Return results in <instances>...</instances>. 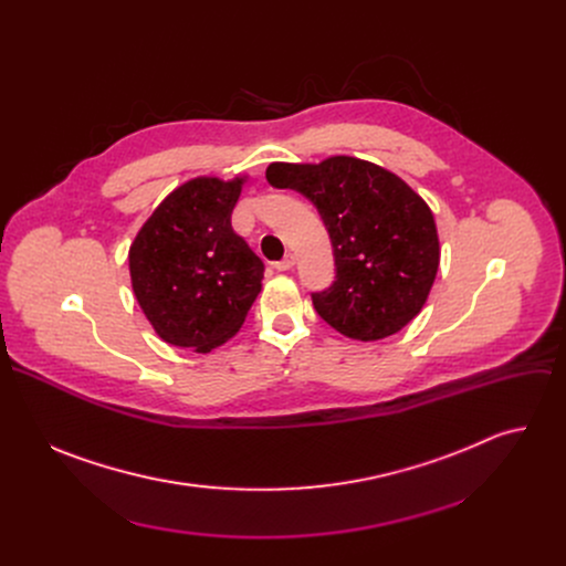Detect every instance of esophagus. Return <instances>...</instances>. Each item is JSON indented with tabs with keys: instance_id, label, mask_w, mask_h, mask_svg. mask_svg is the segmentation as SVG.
Wrapping results in <instances>:
<instances>
[{
	"instance_id": "obj_1",
	"label": "esophagus",
	"mask_w": 566,
	"mask_h": 566,
	"mask_svg": "<svg viewBox=\"0 0 566 566\" xmlns=\"http://www.w3.org/2000/svg\"><path fill=\"white\" fill-rule=\"evenodd\" d=\"M295 266V255L293 253H289L282 262H275V269L277 271H291Z\"/></svg>"
}]
</instances>
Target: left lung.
<instances>
[{
  "label": "left lung",
  "mask_w": 566,
  "mask_h": 566,
  "mask_svg": "<svg viewBox=\"0 0 566 566\" xmlns=\"http://www.w3.org/2000/svg\"><path fill=\"white\" fill-rule=\"evenodd\" d=\"M266 179L304 195L327 226L336 282L311 295L327 325L371 343L398 334L419 315L441 251L430 206L406 181L354 156L271 164Z\"/></svg>",
  "instance_id": "1"
}]
</instances>
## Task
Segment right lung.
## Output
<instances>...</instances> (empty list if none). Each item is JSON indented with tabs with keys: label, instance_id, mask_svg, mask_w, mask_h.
I'll use <instances>...</instances> for the list:
<instances>
[{
	"label": "right lung",
	"instance_id": "1",
	"mask_svg": "<svg viewBox=\"0 0 566 566\" xmlns=\"http://www.w3.org/2000/svg\"><path fill=\"white\" fill-rule=\"evenodd\" d=\"M247 177L172 190L129 247L134 295L166 343L208 354L230 340L262 291L264 264L230 223Z\"/></svg>",
	"mask_w": 566,
	"mask_h": 566
}]
</instances>
